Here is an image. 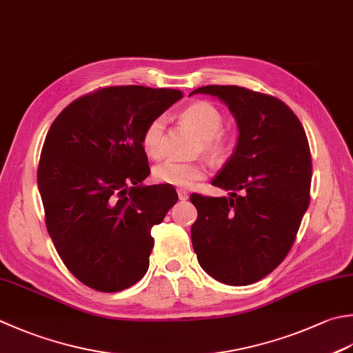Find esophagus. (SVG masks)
<instances>
[{
    "mask_svg": "<svg viewBox=\"0 0 353 353\" xmlns=\"http://www.w3.org/2000/svg\"><path fill=\"white\" fill-rule=\"evenodd\" d=\"M177 194H179V199H181V200L188 199V192H186L185 190H177Z\"/></svg>",
    "mask_w": 353,
    "mask_h": 353,
    "instance_id": "esophagus-1",
    "label": "esophagus"
}]
</instances>
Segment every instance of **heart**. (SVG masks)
<instances>
[{"mask_svg": "<svg viewBox=\"0 0 353 353\" xmlns=\"http://www.w3.org/2000/svg\"><path fill=\"white\" fill-rule=\"evenodd\" d=\"M182 121L196 131L203 139V148L212 154L222 153L225 141L220 131L223 127V114L208 101H197L182 112ZM163 128L162 116L148 122L142 134V148L148 157L159 159L163 154ZM206 176V168L202 163H185L177 161H165L159 163L153 171L157 183L191 188Z\"/></svg>", "mask_w": 353, "mask_h": 353, "instance_id": "1", "label": "heart"}]
</instances>
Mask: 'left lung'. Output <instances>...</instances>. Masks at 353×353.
<instances>
[{
	"mask_svg": "<svg viewBox=\"0 0 353 353\" xmlns=\"http://www.w3.org/2000/svg\"><path fill=\"white\" fill-rule=\"evenodd\" d=\"M223 101L239 127L237 147L212 185L228 197L192 194L191 241L199 265L225 285L245 286L277 268L309 206L312 159L301 122L285 102L239 85L191 94Z\"/></svg>",
	"mask_w": 353,
	"mask_h": 353,
	"instance_id": "1",
	"label": "left lung"
}]
</instances>
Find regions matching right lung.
Here are the masks:
<instances>
[{"mask_svg": "<svg viewBox=\"0 0 353 353\" xmlns=\"http://www.w3.org/2000/svg\"><path fill=\"white\" fill-rule=\"evenodd\" d=\"M182 92L103 87L65 107L41 151L38 188L46 226L68 271L88 288L117 292L148 271L151 228L177 202L171 185L150 174L145 127Z\"/></svg>", "mask_w": 353, "mask_h": 353, "instance_id": "add662e5", "label": "right lung"}]
</instances>
